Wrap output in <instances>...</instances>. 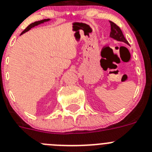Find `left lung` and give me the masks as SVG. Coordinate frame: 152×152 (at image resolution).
<instances>
[{
	"mask_svg": "<svg viewBox=\"0 0 152 152\" xmlns=\"http://www.w3.org/2000/svg\"><path fill=\"white\" fill-rule=\"evenodd\" d=\"M110 24H111V33H110V37L118 41H121V42H124L126 44H129L128 41H126V38H125L124 36L123 33H122V31L121 30V28H120L115 23H114L113 22H111V21H110Z\"/></svg>",
	"mask_w": 152,
	"mask_h": 152,
	"instance_id": "obj_1",
	"label": "left lung"
}]
</instances>
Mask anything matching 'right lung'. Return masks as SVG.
<instances>
[{
  "instance_id": "1",
  "label": "right lung",
  "mask_w": 152,
  "mask_h": 152,
  "mask_svg": "<svg viewBox=\"0 0 152 152\" xmlns=\"http://www.w3.org/2000/svg\"><path fill=\"white\" fill-rule=\"evenodd\" d=\"M50 19H43V20L37 21V22H33V23H31V24L29 25V26H28V27L26 28L25 29V30L23 31H22V33H21V34H24V33L27 32L28 31H29L31 28H34V26H38V25H40V24H42V23H44V22H48V21H50Z\"/></svg>"
}]
</instances>
